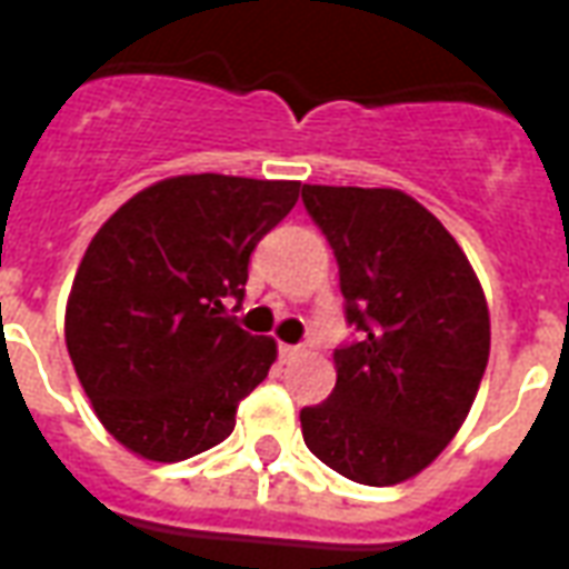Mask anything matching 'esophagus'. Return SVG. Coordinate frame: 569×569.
<instances>
[{
    "label": "esophagus",
    "mask_w": 569,
    "mask_h": 569,
    "mask_svg": "<svg viewBox=\"0 0 569 569\" xmlns=\"http://www.w3.org/2000/svg\"><path fill=\"white\" fill-rule=\"evenodd\" d=\"M301 350H305V347H298V345H280V359H283V362H289V359L301 357Z\"/></svg>",
    "instance_id": "1"
}]
</instances>
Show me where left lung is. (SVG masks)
Segmentation results:
<instances>
[{"label": "left lung", "instance_id": "left-lung-1", "mask_svg": "<svg viewBox=\"0 0 569 569\" xmlns=\"http://www.w3.org/2000/svg\"><path fill=\"white\" fill-rule=\"evenodd\" d=\"M338 259L347 322L332 396L301 408L305 445L350 481L418 476L463 427L490 353L481 283L445 224L399 188L305 186Z\"/></svg>", "mask_w": 569, "mask_h": 569}]
</instances>
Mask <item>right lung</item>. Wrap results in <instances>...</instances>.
<instances>
[{"label":"right lung","mask_w":569,"mask_h":569,"mask_svg":"<svg viewBox=\"0 0 569 569\" xmlns=\"http://www.w3.org/2000/svg\"><path fill=\"white\" fill-rule=\"evenodd\" d=\"M301 182L170 176L93 234L67 301V350L97 418L128 451L176 463L231 436L277 341L224 313L249 256Z\"/></svg>","instance_id":"obj_1"}]
</instances>
